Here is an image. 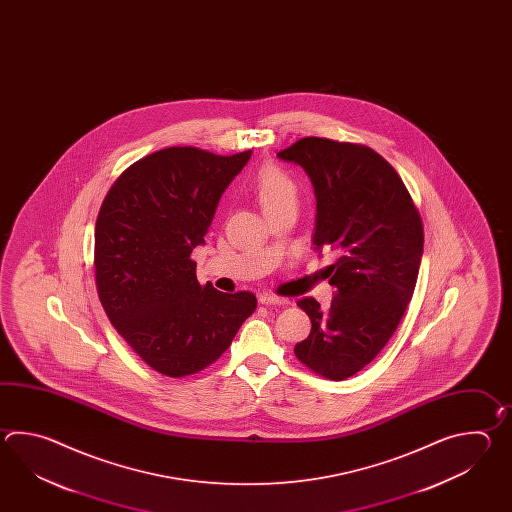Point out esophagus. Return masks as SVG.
<instances>
[{
    "label": "esophagus",
    "mask_w": 512,
    "mask_h": 512,
    "mask_svg": "<svg viewBox=\"0 0 512 512\" xmlns=\"http://www.w3.org/2000/svg\"><path fill=\"white\" fill-rule=\"evenodd\" d=\"M260 304L263 305H287L289 300L287 298H280V296H274V294H261Z\"/></svg>",
    "instance_id": "34e87169"
}]
</instances>
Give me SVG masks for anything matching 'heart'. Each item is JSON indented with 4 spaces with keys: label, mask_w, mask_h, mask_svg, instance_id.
<instances>
[{
    "label": "heart",
    "mask_w": 512,
    "mask_h": 512,
    "mask_svg": "<svg viewBox=\"0 0 512 512\" xmlns=\"http://www.w3.org/2000/svg\"><path fill=\"white\" fill-rule=\"evenodd\" d=\"M254 194L263 212H271L272 208L280 207L285 201L296 199V185L293 179L283 174L278 168H263L254 185Z\"/></svg>",
    "instance_id": "heart-1"
}]
</instances>
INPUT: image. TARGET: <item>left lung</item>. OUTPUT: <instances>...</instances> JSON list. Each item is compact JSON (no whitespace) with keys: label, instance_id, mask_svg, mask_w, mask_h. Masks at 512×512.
I'll use <instances>...</instances> for the list:
<instances>
[{"label":"left lung","instance_id":"left-lung-1","mask_svg":"<svg viewBox=\"0 0 512 512\" xmlns=\"http://www.w3.org/2000/svg\"><path fill=\"white\" fill-rule=\"evenodd\" d=\"M278 157L300 164L315 188V251L337 252L327 267L337 287L331 307L298 302L311 333L294 355L318 375L344 381L381 353L412 300L423 221L395 168L368 146L305 137Z\"/></svg>","mask_w":512,"mask_h":512}]
</instances>
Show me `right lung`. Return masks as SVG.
<instances>
[{"instance_id":"obj_1","label":"right lung","mask_w":512,"mask_h":512,"mask_svg":"<svg viewBox=\"0 0 512 512\" xmlns=\"http://www.w3.org/2000/svg\"><path fill=\"white\" fill-rule=\"evenodd\" d=\"M251 153L164 148L126 168L102 201L95 225L100 304L120 337L166 377L205 370L256 309L252 293L199 285L190 258Z\"/></svg>"}]
</instances>
